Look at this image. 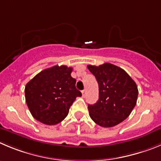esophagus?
I'll list each match as a JSON object with an SVG mask.
<instances>
[{"label": "esophagus", "mask_w": 161, "mask_h": 161, "mask_svg": "<svg viewBox=\"0 0 161 161\" xmlns=\"http://www.w3.org/2000/svg\"><path fill=\"white\" fill-rule=\"evenodd\" d=\"M82 97H85V94H86V89H84V90H82Z\"/></svg>", "instance_id": "34e87169"}]
</instances>
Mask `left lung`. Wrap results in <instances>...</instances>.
Instances as JSON below:
<instances>
[{
    "mask_svg": "<svg viewBox=\"0 0 161 161\" xmlns=\"http://www.w3.org/2000/svg\"><path fill=\"white\" fill-rule=\"evenodd\" d=\"M99 86V99L88 104L91 119L104 128L121 123L130 115L136 104V84L121 68L104 63L99 66L88 65Z\"/></svg>",
    "mask_w": 161,
    "mask_h": 161,
    "instance_id": "obj_1",
    "label": "left lung"
}]
</instances>
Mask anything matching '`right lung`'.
I'll return each instance as SVG.
<instances>
[{
    "label": "right lung",
    "mask_w": 161,
    "mask_h": 161,
    "mask_svg": "<svg viewBox=\"0 0 161 161\" xmlns=\"http://www.w3.org/2000/svg\"><path fill=\"white\" fill-rule=\"evenodd\" d=\"M73 69L55 65L41 71L28 82L25 88L29 111L38 121L53 125L62 121L81 92L71 76Z\"/></svg>",
    "instance_id": "right-lung-1"
}]
</instances>
